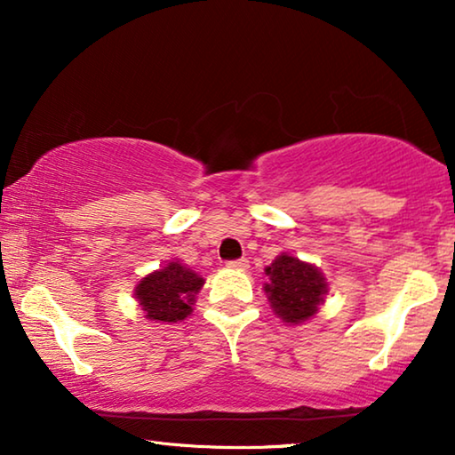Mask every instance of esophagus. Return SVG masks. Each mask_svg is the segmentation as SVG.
I'll return each mask as SVG.
<instances>
[{
  "label": "esophagus",
  "mask_w": 455,
  "mask_h": 455,
  "mask_svg": "<svg viewBox=\"0 0 455 455\" xmlns=\"http://www.w3.org/2000/svg\"><path fill=\"white\" fill-rule=\"evenodd\" d=\"M228 267H232V269H248V260L246 259L228 260Z\"/></svg>",
  "instance_id": "obj_1"
}]
</instances>
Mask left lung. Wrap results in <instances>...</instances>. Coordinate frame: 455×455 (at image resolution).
Instances as JSON below:
<instances>
[{
  "label": "left lung",
  "instance_id": "1",
  "mask_svg": "<svg viewBox=\"0 0 455 455\" xmlns=\"http://www.w3.org/2000/svg\"><path fill=\"white\" fill-rule=\"evenodd\" d=\"M265 275L269 277L263 285L267 300L288 325H302L313 319L327 298L329 282L319 267L290 252H279Z\"/></svg>",
  "mask_w": 455,
  "mask_h": 455
}]
</instances>
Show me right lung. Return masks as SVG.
<instances>
[{"instance_id":"right-lung-1","label":"right lung","mask_w":455,"mask_h":455,"mask_svg":"<svg viewBox=\"0 0 455 455\" xmlns=\"http://www.w3.org/2000/svg\"><path fill=\"white\" fill-rule=\"evenodd\" d=\"M203 285L204 279L196 271L180 260H170L136 283L134 298L147 321L172 325L192 315Z\"/></svg>"}]
</instances>
